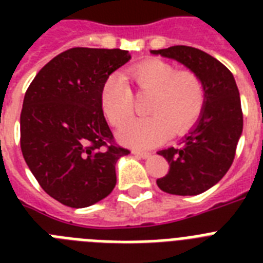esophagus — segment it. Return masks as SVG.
Here are the masks:
<instances>
[{
    "instance_id": "1",
    "label": "esophagus",
    "mask_w": 263,
    "mask_h": 263,
    "mask_svg": "<svg viewBox=\"0 0 263 263\" xmlns=\"http://www.w3.org/2000/svg\"><path fill=\"white\" fill-rule=\"evenodd\" d=\"M134 154L138 157H140V158H147V157H150V153L148 152H140V150H134Z\"/></svg>"
}]
</instances>
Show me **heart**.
Returning a JSON list of instances; mask_svg holds the SVG:
<instances>
[{"mask_svg":"<svg viewBox=\"0 0 263 263\" xmlns=\"http://www.w3.org/2000/svg\"><path fill=\"white\" fill-rule=\"evenodd\" d=\"M139 94H152L148 117L134 120L119 132L120 140L135 148H148L164 142L173 132H187L202 115L203 82L195 72L176 71L162 60H147L128 71ZM101 106L115 127H123L134 116V92L123 76H107L101 88Z\"/></svg>","mask_w":263,"mask_h":263,"instance_id":"1","label":"heart"}]
</instances>
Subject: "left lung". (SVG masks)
<instances>
[{"label":"left lung","instance_id":"obj_1","mask_svg":"<svg viewBox=\"0 0 263 263\" xmlns=\"http://www.w3.org/2000/svg\"><path fill=\"white\" fill-rule=\"evenodd\" d=\"M173 59L195 72L204 86V106L195 127L179 147L158 152L169 172L157 185L173 195H198L208 191L228 172L243 131V111L235 78L224 64L191 46L152 50Z\"/></svg>","mask_w":263,"mask_h":263}]
</instances>
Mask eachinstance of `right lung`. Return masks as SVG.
Returning a JSON list of instances; mask_svg holds the SVG:
<instances>
[{
	"label": "right lung",
	"instance_id": "obj_1",
	"mask_svg": "<svg viewBox=\"0 0 263 263\" xmlns=\"http://www.w3.org/2000/svg\"><path fill=\"white\" fill-rule=\"evenodd\" d=\"M131 55L120 49L73 47L50 60L27 88L20 147L43 191L69 208H87L116 185V162L129 150L116 143L101 88Z\"/></svg>",
	"mask_w": 263,
	"mask_h": 263
}]
</instances>
